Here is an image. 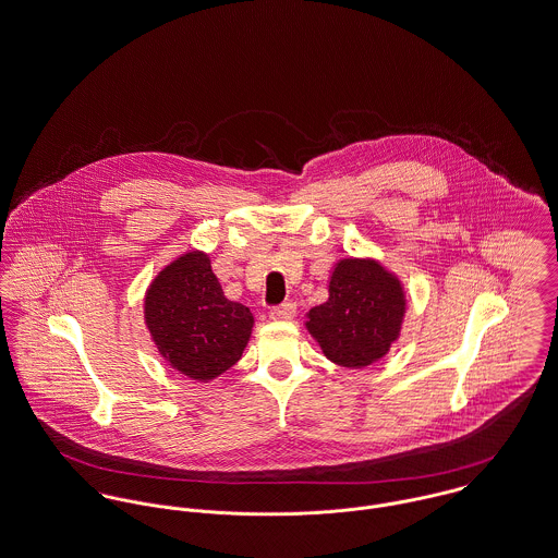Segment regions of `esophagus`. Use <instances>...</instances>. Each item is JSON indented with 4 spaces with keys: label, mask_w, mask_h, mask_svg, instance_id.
Instances as JSON below:
<instances>
[{
    "label": "esophagus",
    "mask_w": 558,
    "mask_h": 558,
    "mask_svg": "<svg viewBox=\"0 0 558 558\" xmlns=\"http://www.w3.org/2000/svg\"><path fill=\"white\" fill-rule=\"evenodd\" d=\"M298 314V305L293 301H284L280 305H274L269 310V318L271 320H291Z\"/></svg>",
    "instance_id": "1"
}]
</instances>
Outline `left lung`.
<instances>
[{
  "label": "left lung",
  "instance_id": "8db88e82",
  "mask_svg": "<svg viewBox=\"0 0 558 558\" xmlns=\"http://www.w3.org/2000/svg\"><path fill=\"white\" fill-rule=\"evenodd\" d=\"M405 300L401 284L374 260H340L329 300L310 310L307 329L325 356L342 367H365L397 340Z\"/></svg>",
  "mask_w": 558,
  "mask_h": 558
}]
</instances>
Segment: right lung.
I'll return each mask as SVG.
<instances>
[{"label": "right lung", "instance_id": "obj_1", "mask_svg": "<svg viewBox=\"0 0 558 558\" xmlns=\"http://www.w3.org/2000/svg\"><path fill=\"white\" fill-rule=\"evenodd\" d=\"M144 305L159 352L195 380H213L233 367L253 331L251 310L222 295L210 258L202 253L166 267Z\"/></svg>", "mask_w": 558, "mask_h": 558}]
</instances>
